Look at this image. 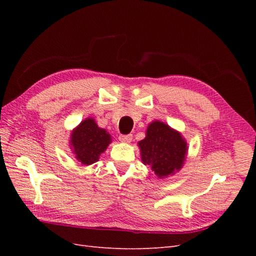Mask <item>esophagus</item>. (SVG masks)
Segmentation results:
<instances>
[{
    "label": "esophagus",
    "instance_id": "34e87169",
    "mask_svg": "<svg viewBox=\"0 0 256 256\" xmlns=\"http://www.w3.org/2000/svg\"><path fill=\"white\" fill-rule=\"evenodd\" d=\"M120 141L124 142V143H130L131 141H132V134H120Z\"/></svg>",
    "mask_w": 256,
    "mask_h": 256
}]
</instances>
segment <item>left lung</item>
<instances>
[{"label": "left lung", "mask_w": 256, "mask_h": 256, "mask_svg": "<svg viewBox=\"0 0 256 256\" xmlns=\"http://www.w3.org/2000/svg\"><path fill=\"white\" fill-rule=\"evenodd\" d=\"M138 145L143 164L150 166L159 178L180 171L188 150L187 142L182 134L159 120L150 124L145 138Z\"/></svg>", "instance_id": "1"}]
</instances>
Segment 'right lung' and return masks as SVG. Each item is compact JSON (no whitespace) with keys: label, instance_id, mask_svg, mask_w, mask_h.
Returning a JSON list of instances; mask_svg holds the SVG:
<instances>
[{"label":"right lung","instance_id":"1","mask_svg":"<svg viewBox=\"0 0 256 256\" xmlns=\"http://www.w3.org/2000/svg\"><path fill=\"white\" fill-rule=\"evenodd\" d=\"M112 142L110 134L99 128L94 118H86L76 127L70 136V147L76 160L83 166H90L98 161L109 144Z\"/></svg>","mask_w":256,"mask_h":256}]
</instances>
